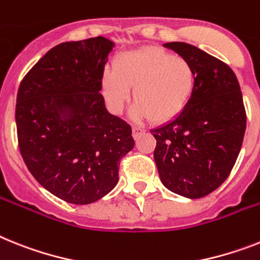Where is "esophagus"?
I'll return each instance as SVG.
<instances>
[{
  "instance_id": "34e87169",
  "label": "esophagus",
  "mask_w": 260,
  "mask_h": 260,
  "mask_svg": "<svg viewBox=\"0 0 260 260\" xmlns=\"http://www.w3.org/2000/svg\"><path fill=\"white\" fill-rule=\"evenodd\" d=\"M132 131H134V137H135V139H139V137H140L141 135H143L144 132H145V129H144V128H141V126H139V125H134Z\"/></svg>"
}]
</instances>
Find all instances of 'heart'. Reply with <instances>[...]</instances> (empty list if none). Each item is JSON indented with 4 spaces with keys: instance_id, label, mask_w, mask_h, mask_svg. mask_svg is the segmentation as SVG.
I'll list each match as a JSON object with an SVG mask.
<instances>
[{
    "instance_id": "b5f03b06",
    "label": "heart",
    "mask_w": 260,
    "mask_h": 260,
    "mask_svg": "<svg viewBox=\"0 0 260 260\" xmlns=\"http://www.w3.org/2000/svg\"><path fill=\"white\" fill-rule=\"evenodd\" d=\"M196 86L190 62L160 47L128 51L103 75V93L113 111H119L134 88L136 119L164 123L180 115Z\"/></svg>"
}]
</instances>
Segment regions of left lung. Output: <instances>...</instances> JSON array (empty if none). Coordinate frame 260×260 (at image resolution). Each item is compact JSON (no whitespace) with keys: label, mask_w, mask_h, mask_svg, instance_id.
I'll list each match as a JSON object with an SVG mask.
<instances>
[{"label":"left lung","mask_w":260,"mask_h":260,"mask_svg":"<svg viewBox=\"0 0 260 260\" xmlns=\"http://www.w3.org/2000/svg\"><path fill=\"white\" fill-rule=\"evenodd\" d=\"M193 64L196 86L171 123L150 131L154 161L164 186L201 198L223 184L241 152L246 110L234 71L222 60L184 42L165 43Z\"/></svg>","instance_id":"1"}]
</instances>
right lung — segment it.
Listing matches in <instances>:
<instances>
[{
    "instance_id": "right-lung-1",
    "label": "right lung",
    "mask_w": 260,
    "mask_h": 260,
    "mask_svg": "<svg viewBox=\"0 0 260 260\" xmlns=\"http://www.w3.org/2000/svg\"><path fill=\"white\" fill-rule=\"evenodd\" d=\"M113 42L104 37L52 47L19 84L15 123L26 167L46 190L75 205L112 190L135 145L132 128L102 96Z\"/></svg>"
}]
</instances>
